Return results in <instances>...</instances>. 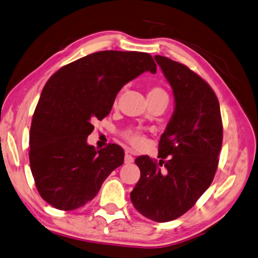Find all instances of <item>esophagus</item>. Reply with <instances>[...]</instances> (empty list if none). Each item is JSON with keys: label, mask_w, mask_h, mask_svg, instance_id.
<instances>
[{"label": "esophagus", "mask_w": 258, "mask_h": 258, "mask_svg": "<svg viewBox=\"0 0 258 258\" xmlns=\"http://www.w3.org/2000/svg\"><path fill=\"white\" fill-rule=\"evenodd\" d=\"M133 162H134V157L130 155V154H128V153H126L125 156H124V163L125 164H130V163H133Z\"/></svg>", "instance_id": "esophagus-1"}]
</instances>
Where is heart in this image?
<instances>
[{
    "instance_id": "1",
    "label": "heart",
    "mask_w": 258,
    "mask_h": 258,
    "mask_svg": "<svg viewBox=\"0 0 258 258\" xmlns=\"http://www.w3.org/2000/svg\"><path fill=\"white\" fill-rule=\"evenodd\" d=\"M119 96H120V93L115 96L114 104H116ZM157 98H169L168 93H166L162 87H159V86H152V87H150L147 90V99L148 101H151V99H157ZM122 137H123L125 141L134 147L142 146L146 141L144 134L137 128H128L123 130V132H122Z\"/></svg>"
}]
</instances>
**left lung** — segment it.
Returning a JSON list of instances; mask_svg holds the SVG:
<instances>
[{"label": "left lung", "instance_id": "obj_1", "mask_svg": "<svg viewBox=\"0 0 258 258\" xmlns=\"http://www.w3.org/2000/svg\"><path fill=\"white\" fill-rule=\"evenodd\" d=\"M174 95V112L159 143L156 162L138 156L141 179L130 192L139 213L155 222L178 219L211 186L219 164L223 125L218 97L188 67L155 55Z\"/></svg>", "mask_w": 258, "mask_h": 258}]
</instances>
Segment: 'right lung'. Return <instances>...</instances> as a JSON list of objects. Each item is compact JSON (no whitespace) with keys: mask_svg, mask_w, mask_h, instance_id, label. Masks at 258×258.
<instances>
[{"mask_svg":"<svg viewBox=\"0 0 258 258\" xmlns=\"http://www.w3.org/2000/svg\"><path fill=\"white\" fill-rule=\"evenodd\" d=\"M145 71L156 72L148 53L101 51L62 67L48 79L31 121L29 162L36 188L49 205L79 209L123 164L119 145L96 151L87 137L92 122L108 115L119 90Z\"/></svg>","mask_w":258,"mask_h":258,"instance_id":"obj_1","label":"right lung"}]
</instances>
